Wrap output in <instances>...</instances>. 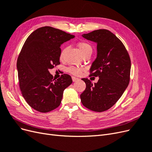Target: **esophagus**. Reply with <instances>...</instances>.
Here are the masks:
<instances>
[{"instance_id": "esophagus-1", "label": "esophagus", "mask_w": 152, "mask_h": 152, "mask_svg": "<svg viewBox=\"0 0 152 152\" xmlns=\"http://www.w3.org/2000/svg\"><path fill=\"white\" fill-rule=\"evenodd\" d=\"M79 79H78V78L75 77H72V80L73 82H76L77 80H79Z\"/></svg>"}]
</instances>
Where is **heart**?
I'll return each mask as SVG.
<instances>
[{"label": "heart", "instance_id": "obj_1", "mask_svg": "<svg viewBox=\"0 0 152 152\" xmlns=\"http://www.w3.org/2000/svg\"><path fill=\"white\" fill-rule=\"evenodd\" d=\"M77 46L79 48L82 56H84V55L88 53H92V51H93V49H92L91 45L89 43L85 42V41H81V42H79L77 44ZM66 48H64L62 49L60 53V56H59L61 59H63L66 53ZM68 71L73 75H79L82 72V69L75 66H70L68 68Z\"/></svg>", "mask_w": 152, "mask_h": 152}]
</instances>
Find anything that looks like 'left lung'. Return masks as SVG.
<instances>
[{
	"label": "left lung",
	"instance_id": "left-lung-1",
	"mask_svg": "<svg viewBox=\"0 0 152 152\" xmlns=\"http://www.w3.org/2000/svg\"><path fill=\"white\" fill-rule=\"evenodd\" d=\"M82 37L97 43V57L89 76L99 80L93 84L89 79H82L86 87L80 94L81 102L92 111L102 112L117 103L128 86L131 59L121 40L108 30H94Z\"/></svg>",
	"mask_w": 152,
	"mask_h": 152
}]
</instances>
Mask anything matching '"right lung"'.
I'll list each match as a JSON object with an SVG mask.
<instances>
[{"mask_svg":"<svg viewBox=\"0 0 152 152\" xmlns=\"http://www.w3.org/2000/svg\"><path fill=\"white\" fill-rule=\"evenodd\" d=\"M74 35L50 26L37 29L25 42L17 59L21 94L30 107L46 113L61 104L63 91L72 83V77L63 74L57 80L49 72L60 64V46Z\"/></svg>","mask_w":152,"mask_h":152,"instance_id":"add662e5","label":"right lung"}]
</instances>
